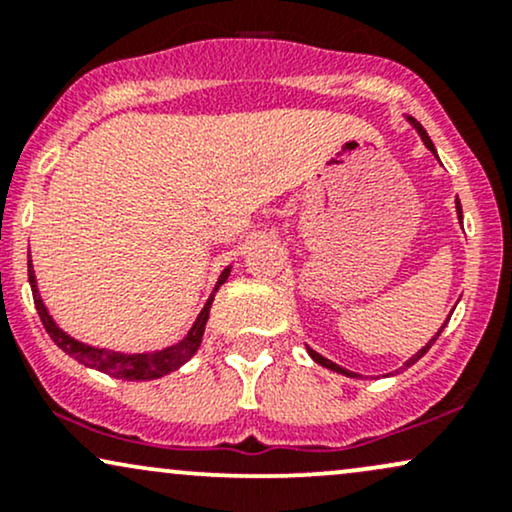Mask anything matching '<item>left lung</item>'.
<instances>
[{
    "mask_svg": "<svg viewBox=\"0 0 512 512\" xmlns=\"http://www.w3.org/2000/svg\"><path fill=\"white\" fill-rule=\"evenodd\" d=\"M409 120H411V117H409ZM411 125H414V127H416V132H419V134H421V139H424V144L428 146V149H431V151H433V154H436V146H433V142H431V137H428V134H426V129H424V127H421V125H419V122H416V120H411ZM455 204H457V216H460V219H462V207H460V199H455ZM443 327H445V325H443ZM443 327H440V330H438V334H436V337H433V339H431V342H428V344L424 346V349H421V351H419V354H414V356H411V358H409V361H407V363H404V366H402V368H409V366H414V363H416V361H419V358H421V356H424L428 349H431V344H433V342H436V339L440 337V332H443ZM308 354H310V356H313V361H315V363H320V366L330 368V370H334V373H344V375H349V378H356V373H351V370H344L342 366H337V363H332V361H330V358H325V356H320V354H317V351H313V349H308Z\"/></svg>",
    "mask_w": 512,
    "mask_h": 512,
    "instance_id": "1",
    "label": "left lung"
}]
</instances>
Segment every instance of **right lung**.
I'll use <instances>...</instances> for the list:
<instances>
[{
    "label": "right lung",
    "mask_w": 512,
    "mask_h": 512,
    "mask_svg": "<svg viewBox=\"0 0 512 512\" xmlns=\"http://www.w3.org/2000/svg\"><path fill=\"white\" fill-rule=\"evenodd\" d=\"M228 274H231V267L223 269V272H221L219 281H216L214 293L219 291V286L228 279ZM28 281H31V289H33L35 310H38L40 320H43V327L48 330L52 342L60 346L64 354L76 358V361L84 363V366H91V368L101 370V373H108V375H113V378H122V380L163 378V375L178 370L182 363L190 361V358L195 356V351L199 349V344H202L204 325H207L211 301H214V293H211L207 305L202 308V313L197 315L192 330L187 332V337L180 339L178 344L168 346V349L154 351V354H117V351H105V349H96V346L76 342L74 337H69L67 332H62L60 327L55 325V320H52V317L48 315V308H45L43 298H40V293H38V284H35V272H33V264H31V255H28Z\"/></svg>",
    "instance_id": "obj_1"
}]
</instances>
